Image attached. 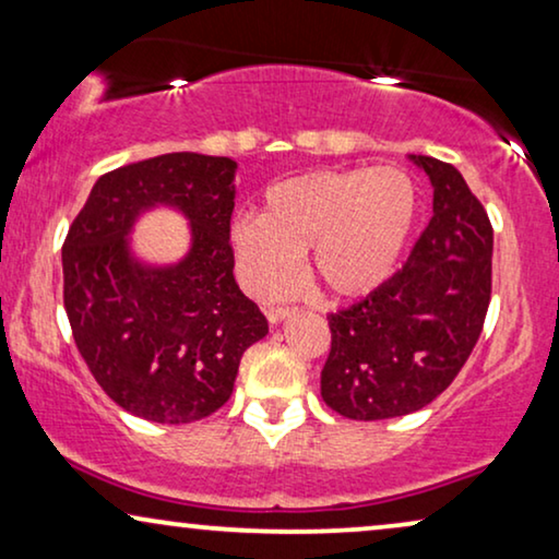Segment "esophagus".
I'll list each match as a JSON object with an SVG mask.
<instances>
[{"label":"esophagus","instance_id":"obj_1","mask_svg":"<svg viewBox=\"0 0 559 559\" xmlns=\"http://www.w3.org/2000/svg\"><path fill=\"white\" fill-rule=\"evenodd\" d=\"M293 312H295V308H289V305H285V308H270V310H266V320H270L272 325H277L285 318L293 316Z\"/></svg>","mask_w":559,"mask_h":559}]
</instances>
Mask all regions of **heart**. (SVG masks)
<instances>
[{"mask_svg": "<svg viewBox=\"0 0 559 559\" xmlns=\"http://www.w3.org/2000/svg\"><path fill=\"white\" fill-rule=\"evenodd\" d=\"M415 211V186L396 167L295 175L266 190L262 218L234 221L236 274L257 300H277L293 293L308 254L325 293L361 297L394 272Z\"/></svg>", "mask_w": 559, "mask_h": 559, "instance_id": "heart-1", "label": "heart"}]
</instances>
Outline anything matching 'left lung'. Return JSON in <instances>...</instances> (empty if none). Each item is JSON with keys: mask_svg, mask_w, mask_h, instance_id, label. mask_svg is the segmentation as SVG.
<instances>
[{"mask_svg": "<svg viewBox=\"0 0 559 559\" xmlns=\"http://www.w3.org/2000/svg\"><path fill=\"white\" fill-rule=\"evenodd\" d=\"M430 175L432 218L407 262L361 302L331 312L320 396L348 419L423 409L453 384L491 302L493 228L468 182L442 159L412 157Z\"/></svg>", "mask_w": 559, "mask_h": 559, "instance_id": "obj_1", "label": "left lung"}]
</instances>
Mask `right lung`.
Here are the masks:
<instances>
[{"label": "right lung", "mask_w": 559, "mask_h": 559, "mask_svg": "<svg viewBox=\"0 0 559 559\" xmlns=\"http://www.w3.org/2000/svg\"><path fill=\"white\" fill-rule=\"evenodd\" d=\"M228 157L170 152L102 175L63 241V305L96 384L142 419L186 425L224 407L239 361L270 325L234 280ZM191 218L175 267H142L123 236L150 204Z\"/></svg>", "instance_id": "right-lung-1"}]
</instances>
